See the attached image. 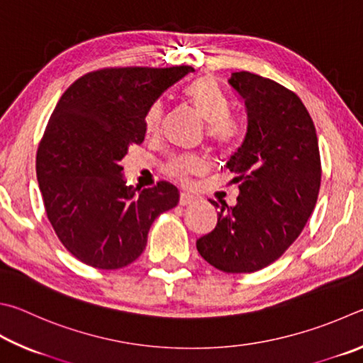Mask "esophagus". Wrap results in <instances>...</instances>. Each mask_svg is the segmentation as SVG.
Masks as SVG:
<instances>
[{
	"instance_id": "1",
	"label": "esophagus",
	"mask_w": 363,
	"mask_h": 363,
	"mask_svg": "<svg viewBox=\"0 0 363 363\" xmlns=\"http://www.w3.org/2000/svg\"><path fill=\"white\" fill-rule=\"evenodd\" d=\"M193 202H196V198L193 194H189V193L180 194V206H189V204H193Z\"/></svg>"
}]
</instances>
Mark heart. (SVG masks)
Returning <instances> with one entry per match:
<instances>
[{
  "mask_svg": "<svg viewBox=\"0 0 363 363\" xmlns=\"http://www.w3.org/2000/svg\"><path fill=\"white\" fill-rule=\"evenodd\" d=\"M188 104L207 124L206 135L215 148L230 151L240 140V124L236 116L230 113V101L221 92L217 82L211 78H202L186 91ZM164 105H155L146 114L145 130L148 135H156L164 123ZM206 161L201 157H177L165 165L167 175L180 183H186L193 175L206 172Z\"/></svg>",
  "mask_w": 363,
  "mask_h": 363,
  "instance_id": "obj_1",
  "label": "heart"
}]
</instances>
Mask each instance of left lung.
I'll use <instances>...</instances> for the list:
<instances>
[{
	"mask_svg": "<svg viewBox=\"0 0 363 363\" xmlns=\"http://www.w3.org/2000/svg\"><path fill=\"white\" fill-rule=\"evenodd\" d=\"M228 82L247 111L245 138L226 164L240 193L196 247L213 268L238 274L266 268L295 242L315 207L322 169L314 123L295 92L249 72Z\"/></svg>",
	"mask_w": 363,
	"mask_h": 363,
	"instance_id": "obj_1",
	"label": "left lung"
}]
</instances>
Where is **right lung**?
<instances>
[{"label":"right lung","mask_w":363,"mask_h":363,"mask_svg":"<svg viewBox=\"0 0 363 363\" xmlns=\"http://www.w3.org/2000/svg\"><path fill=\"white\" fill-rule=\"evenodd\" d=\"M193 72L104 68L63 92L38 146L36 177L57 238L79 262L99 269L135 262L152 221L178 204L169 182L127 186L121 159L145 140L151 106Z\"/></svg>","instance_id":"add662e5"}]
</instances>
